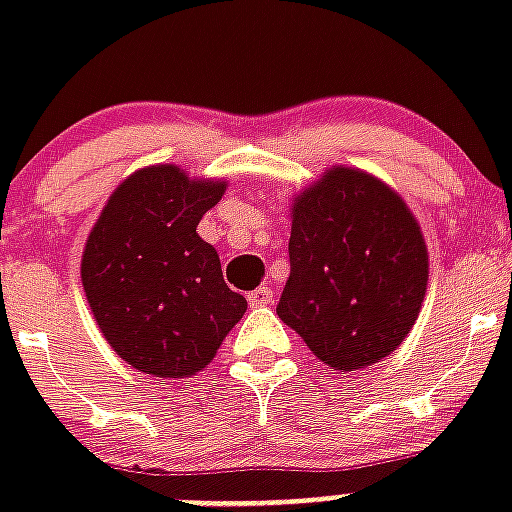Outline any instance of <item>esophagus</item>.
Masks as SVG:
<instances>
[{"mask_svg":"<svg viewBox=\"0 0 512 512\" xmlns=\"http://www.w3.org/2000/svg\"><path fill=\"white\" fill-rule=\"evenodd\" d=\"M273 300H276V292H273L268 284L257 287L255 292H249V305H255V308H260V305H271Z\"/></svg>","mask_w":512,"mask_h":512,"instance_id":"34e87169","label":"esophagus"}]
</instances>
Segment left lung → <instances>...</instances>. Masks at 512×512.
<instances>
[{"label": "left lung", "mask_w": 512, "mask_h": 512, "mask_svg": "<svg viewBox=\"0 0 512 512\" xmlns=\"http://www.w3.org/2000/svg\"><path fill=\"white\" fill-rule=\"evenodd\" d=\"M428 284L420 225L388 185L337 167L295 199L279 319L332 369L356 372L396 350Z\"/></svg>", "instance_id": "8db88e82"}]
</instances>
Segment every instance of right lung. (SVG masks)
Returning <instances> with one entry per match:
<instances>
[{"label": "right lung", "instance_id": "obj_1", "mask_svg": "<svg viewBox=\"0 0 512 512\" xmlns=\"http://www.w3.org/2000/svg\"><path fill=\"white\" fill-rule=\"evenodd\" d=\"M225 183L188 180L172 164L127 177L82 255V284L108 345L154 377H191L247 311L225 287L215 247L196 233Z\"/></svg>", "mask_w": 512, "mask_h": 512}]
</instances>
